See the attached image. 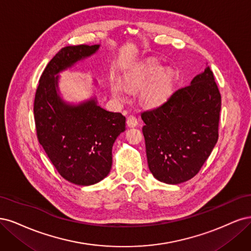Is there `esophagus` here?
I'll list each match as a JSON object with an SVG mask.
<instances>
[{
	"instance_id": "1",
	"label": "esophagus",
	"mask_w": 251,
	"mask_h": 251,
	"mask_svg": "<svg viewBox=\"0 0 251 251\" xmlns=\"http://www.w3.org/2000/svg\"><path fill=\"white\" fill-rule=\"evenodd\" d=\"M126 124L128 127H135L137 125V119L130 115L128 118H127V121H126Z\"/></svg>"
}]
</instances>
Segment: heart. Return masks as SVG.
Listing matches in <instances>:
<instances>
[{
    "label": "heart",
    "mask_w": 251,
    "mask_h": 251,
    "mask_svg": "<svg viewBox=\"0 0 251 251\" xmlns=\"http://www.w3.org/2000/svg\"><path fill=\"white\" fill-rule=\"evenodd\" d=\"M173 82L172 72L167 70L160 71V67L154 62L144 64L125 78L126 85L131 88H139L144 85L142 87L141 96L144 102L149 105L163 103L172 93ZM111 88L117 98L124 99L123 88L119 83H112Z\"/></svg>",
    "instance_id": "heart-1"
}]
</instances>
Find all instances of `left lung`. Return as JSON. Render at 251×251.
Wrapping results in <instances>:
<instances>
[{
    "label": "left lung",
    "mask_w": 251,
    "mask_h": 251,
    "mask_svg": "<svg viewBox=\"0 0 251 251\" xmlns=\"http://www.w3.org/2000/svg\"><path fill=\"white\" fill-rule=\"evenodd\" d=\"M221 95L208 67L159 106L141 114L150 172L161 182L193 178L218 141Z\"/></svg>",
    "instance_id": "1"
}]
</instances>
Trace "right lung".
Instances as JSON below:
<instances>
[{
  "label": "right lung",
  "mask_w": 251,
  "mask_h": 251,
  "mask_svg": "<svg viewBox=\"0 0 251 251\" xmlns=\"http://www.w3.org/2000/svg\"><path fill=\"white\" fill-rule=\"evenodd\" d=\"M99 45L64 47L47 64L36 88V135L58 173L78 185H91L111 169L112 145L125 130V117L97 105L95 99L67 104L57 94L59 72L88 57Z\"/></svg>",
  "instance_id": "obj_1"
}]
</instances>
